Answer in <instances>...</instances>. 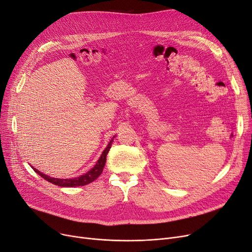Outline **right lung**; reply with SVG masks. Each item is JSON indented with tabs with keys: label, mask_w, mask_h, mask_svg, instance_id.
Wrapping results in <instances>:
<instances>
[{
	"label": "right lung",
	"mask_w": 252,
	"mask_h": 252,
	"mask_svg": "<svg viewBox=\"0 0 252 252\" xmlns=\"http://www.w3.org/2000/svg\"><path fill=\"white\" fill-rule=\"evenodd\" d=\"M112 142H113V139L109 142L108 146L105 148V150L103 151L102 156L100 157V158L97 159L96 163L94 165V167L93 169H91L89 172L81 175V176L79 177H75V178H69V179H60V178H53V177H49L47 176V175H45L44 173H41L39 170L34 169V171L40 175V176L42 178H44L46 181L54 184V185H59V187H62V188H75V187H84V185L89 184L93 181H94L97 177L100 176V175L102 174L103 172V169L105 167V163H106V157L108 155L109 150H110L111 148V145H112Z\"/></svg>",
	"instance_id": "right-lung-1"
}]
</instances>
